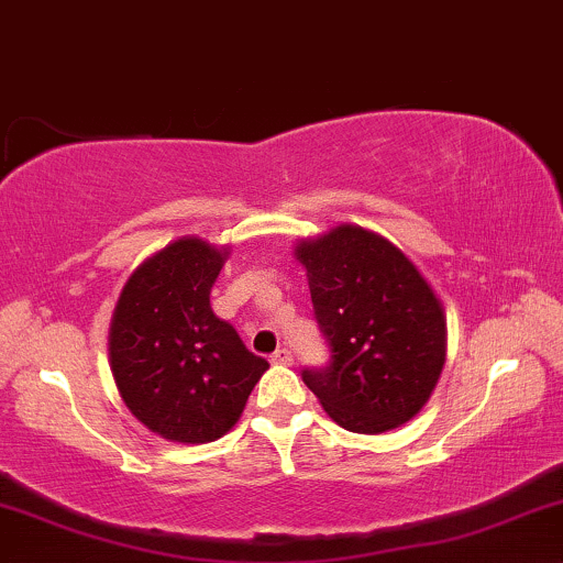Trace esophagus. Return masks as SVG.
<instances>
[{
	"label": "esophagus",
	"instance_id": "1",
	"mask_svg": "<svg viewBox=\"0 0 563 563\" xmlns=\"http://www.w3.org/2000/svg\"><path fill=\"white\" fill-rule=\"evenodd\" d=\"M269 361H273V364H280V366H290L294 364V353H290L288 347H277V351L269 355Z\"/></svg>",
	"mask_w": 563,
	"mask_h": 563
}]
</instances>
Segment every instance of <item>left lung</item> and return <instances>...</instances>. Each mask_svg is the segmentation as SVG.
Returning <instances> with one entry per match:
<instances>
[{
    "mask_svg": "<svg viewBox=\"0 0 563 563\" xmlns=\"http://www.w3.org/2000/svg\"><path fill=\"white\" fill-rule=\"evenodd\" d=\"M314 319L330 361L301 379L334 423L382 433L410 421L444 366L446 322L416 265L387 239L340 225L301 241Z\"/></svg>",
    "mask_w": 563,
    "mask_h": 563,
    "instance_id": "left-lung-1",
    "label": "left lung"
}]
</instances>
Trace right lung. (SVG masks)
I'll return each instance as SVG.
<instances>
[{"label": "right lung", "mask_w": 563, "mask_h": 563, "mask_svg": "<svg viewBox=\"0 0 563 563\" xmlns=\"http://www.w3.org/2000/svg\"><path fill=\"white\" fill-rule=\"evenodd\" d=\"M225 254L202 239L174 241L134 269L113 311L119 393L140 423L168 441L223 437L269 366L210 306Z\"/></svg>", "instance_id": "right-lung-1"}]
</instances>
